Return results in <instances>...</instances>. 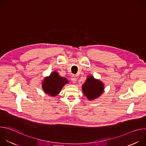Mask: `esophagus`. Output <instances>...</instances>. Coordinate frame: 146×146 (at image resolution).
<instances>
[{
    "label": "esophagus",
    "mask_w": 146,
    "mask_h": 146,
    "mask_svg": "<svg viewBox=\"0 0 146 146\" xmlns=\"http://www.w3.org/2000/svg\"><path fill=\"white\" fill-rule=\"evenodd\" d=\"M71 80H72V81L73 83H76V82L77 80H76V76H75L74 75H73V76H72V77H71Z\"/></svg>",
    "instance_id": "34e87169"
}]
</instances>
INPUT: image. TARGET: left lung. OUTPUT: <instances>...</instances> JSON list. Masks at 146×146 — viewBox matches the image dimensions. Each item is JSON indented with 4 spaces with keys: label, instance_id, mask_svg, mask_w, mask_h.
Segmentation results:
<instances>
[{
    "label": "left lung",
    "instance_id": "1",
    "mask_svg": "<svg viewBox=\"0 0 146 146\" xmlns=\"http://www.w3.org/2000/svg\"><path fill=\"white\" fill-rule=\"evenodd\" d=\"M82 92L87 98L92 100L99 97L104 91L103 83L90 76L87 77L84 84L82 86Z\"/></svg>",
    "mask_w": 146,
    "mask_h": 146
}]
</instances>
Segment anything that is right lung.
<instances>
[{
	"instance_id": "obj_1",
	"label": "right lung",
	"mask_w": 146,
	"mask_h": 146,
	"mask_svg": "<svg viewBox=\"0 0 146 146\" xmlns=\"http://www.w3.org/2000/svg\"><path fill=\"white\" fill-rule=\"evenodd\" d=\"M68 82L69 81L66 78L60 76L56 72H53L48 77H46L44 79L42 82V88L46 94L55 96Z\"/></svg>"
}]
</instances>
